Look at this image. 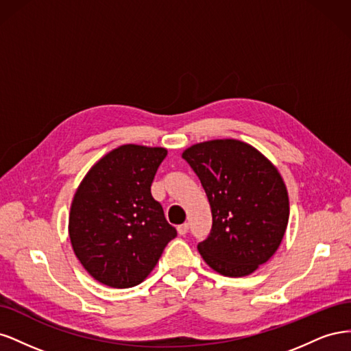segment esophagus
Instances as JSON below:
<instances>
[{"label": "esophagus", "instance_id": "obj_1", "mask_svg": "<svg viewBox=\"0 0 351 351\" xmlns=\"http://www.w3.org/2000/svg\"><path fill=\"white\" fill-rule=\"evenodd\" d=\"M177 231H178V234H180V236H186V234H187V231H189V224H182V226H178V227H177Z\"/></svg>", "mask_w": 351, "mask_h": 351}]
</instances>
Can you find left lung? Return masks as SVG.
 <instances>
[{
  "label": "left lung",
  "instance_id": "1",
  "mask_svg": "<svg viewBox=\"0 0 351 351\" xmlns=\"http://www.w3.org/2000/svg\"><path fill=\"white\" fill-rule=\"evenodd\" d=\"M212 210L209 236L197 250L226 277H244L277 252L289 222L280 173L254 147L234 139L193 145L183 152Z\"/></svg>",
  "mask_w": 351,
  "mask_h": 351
}]
</instances>
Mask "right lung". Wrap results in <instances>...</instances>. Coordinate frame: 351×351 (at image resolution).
Wrapping results in <instances>:
<instances>
[{"instance_id": "add662e5", "label": "right lung", "mask_w": 351, "mask_h": 351, "mask_svg": "<svg viewBox=\"0 0 351 351\" xmlns=\"http://www.w3.org/2000/svg\"><path fill=\"white\" fill-rule=\"evenodd\" d=\"M164 147L124 145L95 164L74 195L69 232L92 277L114 289L141 284L177 236L152 197Z\"/></svg>"}]
</instances>
